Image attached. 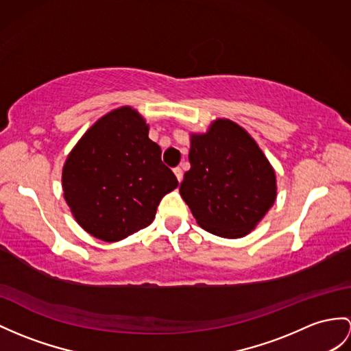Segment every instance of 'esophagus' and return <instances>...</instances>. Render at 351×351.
<instances>
[{"mask_svg": "<svg viewBox=\"0 0 351 351\" xmlns=\"http://www.w3.org/2000/svg\"><path fill=\"white\" fill-rule=\"evenodd\" d=\"M173 171H174V174L177 177V180L182 182L183 180V171H182V168L180 167H176Z\"/></svg>", "mask_w": 351, "mask_h": 351, "instance_id": "obj_1", "label": "esophagus"}]
</instances>
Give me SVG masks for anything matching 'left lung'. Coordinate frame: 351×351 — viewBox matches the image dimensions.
I'll return each instance as SVG.
<instances>
[{
	"instance_id": "1",
	"label": "left lung",
	"mask_w": 351,
	"mask_h": 351,
	"mask_svg": "<svg viewBox=\"0 0 351 351\" xmlns=\"http://www.w3.org/2000/svg\"><path fill=\"white\" fill-rule=\"evenodd\" d=\"M189 162L180 195L211 234L247 235L276 201L274 168L250 134L229 119H217L205 134H191Z\"/></svg>"
}]
</instances>
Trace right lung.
<instances>
[{"label":"right lung","mask_w":351,"mask_h":351,"mask_svg":"<svg viewBox=\"0 0 351 351\" xmlns=\"http://www.w3.org/2000/svg\"><path fill=\"white\" fill-rule=\"evenodd\" d=\"M131 107L102 116L75 144L62 168L64 198L88 234L114 243L149 226L164 196L178 186Z\"/></svg>","instance_id":"obj_1"}]
</instances>
